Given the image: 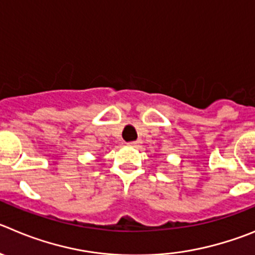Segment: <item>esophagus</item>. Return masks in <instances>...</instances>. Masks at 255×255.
Listing matches in <instances>:
<instances>
[{
  "label": "esophagus",
  "mask_w": 255,
  "mask_h": 255,
  "mask_svg": "<svg viewBox=\"0 0 255 255\" xmlns=\"http://www.w3.org/2000/svg\"><path fill=\"white\" fill-rule=\"evenodd\" d=\"M139 144H141V141H134V142H129V143H128V146H130V147H138Z\"/></svg>",
  "instance_id": "34e87169"
}]
</instances>
